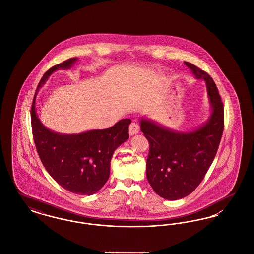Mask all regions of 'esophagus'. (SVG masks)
<instances>
[{"label":"esophagus","mask_w":254,"mask_h":254,"mask_svg":"<svg viewBox=\"0 0 254 254\" xmlns=\"http://www.w3.org/2000/svg\"><path fill=\"white\" fill-rule=\"evenodd\" d=\"M140 131V127H139V125L137 124V123H131L130 125H129V128H128V132H129V135H136L137 133H139Z\"/></svg>","instance_id":"obj_1"}]
</instances>
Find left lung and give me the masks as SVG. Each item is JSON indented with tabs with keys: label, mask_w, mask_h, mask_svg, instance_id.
Here are the masks:
<instances>
[{
	"label": "left lung",
	"mask_w": 254,
	"mask_h": 254,
	"mask_svg": "<svg viewBox=\"0 0 254 254\" xmlns=\"http://www.w3.org/2000/svg\"><path fill=\"white\" fill-rule=\"evenodd\" d=\"M185 64L196 79L205 81L211 113L192 131H176L147 118L140 120L149 143L146 178L156 193L178 200L191 193L204 179L217 153L224 130V107L212 78L190 63Z\"/></svg>",
	"instance_id": "obj_1"
}]
</instances>
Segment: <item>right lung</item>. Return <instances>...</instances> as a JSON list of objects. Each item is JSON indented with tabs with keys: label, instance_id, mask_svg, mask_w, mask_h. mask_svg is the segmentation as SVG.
Wrapping results in <instances>:
<instances>
[{
	"label": "right lung",
	"instance_id": "1",
	"mask_svg": "<svg viewBox=\"0 0 254 254\" xmlns=\"http://www.w3.org/2000/svg\"><path fill=\"white\" fill-rule=\"evenodd\" d=\"M77 60L64 61L44 74L31 106V127L37 152L49 175L70 192L92 195L109 180L113 152L129 138L131 120L122 119L109 128L79 134L54 132L42 124L35 108L38 90L52 73L70 68Z\"/></svg>",
	"mask_w": 254,
	"mask_h": 254
}]
</instances>
